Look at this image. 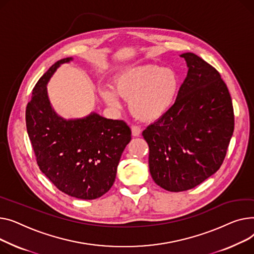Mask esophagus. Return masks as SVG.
Returning a JSON list of instances; mask_svg holds the SVG:
<instances>
[{
  "instance_id": "obj_1",
  "label": "esophagus",
  "mask_w": 254,
  "mask_h": 254,
  "mask_svg": "<svg viewBox=\"0 0 254 254\" xmlns=\"http://www.w3.org/2000/svg\"><path fill=\"white\" fill-rule=\"evenodd\" d=\"M131 131H132V135L133 136H139L140 133H141V129L139 126H136V125H133L131 127Z\"/></svg>"
}]
</instances>
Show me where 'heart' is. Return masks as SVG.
<instances>
[{
	"instance_id": "1",
	"label": "heart",
	"mask_w": 254,
	"mask_h": 254,
	"mask_svg": "<svg viewBox=\"0 0 254 254\" xmlns=\"http://www.w3.org/2000/svg\"><path fill=\"white\" fill-rule=\"evenodd\" d=\"M114 91L129 101L130 111L136 118L154 121L173 106L178 91V77L168 67L154 64L134 66L125 69L115 79ZM114 93L108 88L100 90L103 100L118 109L120 102Z\"/></svg>"
}]
</instances>
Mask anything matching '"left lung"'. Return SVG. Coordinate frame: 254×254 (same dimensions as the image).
<instances>
[{
  "mask_svg": "<svg viewBox=\"0 0 254 254\" xmlns=\"http://www.w3.org/2000/svg\"><path fill=\"white\" fill-rule=\"evenodd\" d=\"M189 70L171 109L142 136L154 182L169 191L197 187L225 160L234 132V109L220 73L198 55H181Z\"/></svg>",
  "mask_w": 254,
  "mask_h": 254,
  "instance_id": "8db88e82",
  "label": "left lung"
}]
</instances>
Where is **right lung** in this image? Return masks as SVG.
I'll return each instance as SVG.
<instances>
[{
  "label": "right lung",
  "instance_id": "obj_1",
  "mask_svg": "<svg viewBox=\"0 0 254 254\" xmlns=\"http://www.w3.org/2000/svg\"><path fill=\"white\" fill-rule=\"evenodd\" d=\"M69 61L56 62L35 85L25 110L26 129L38 166L49 181L68 196L93 200L114 185L131 130L123 120L95 113L68 121L55 114L46 84L56 68Z\"/></svg>",
  "mask_w": 254,
  "mask_h": 254
}]
</instances>
